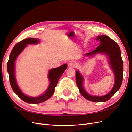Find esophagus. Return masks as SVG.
Listing matches in <instances>:
<instances>
[{
  "instance_id": "obj_1",
  "label": "esophagus",
  "mask_w": 132,
  "mask_h": 132,
  "mask_svg": "<svg viewBox=\"0 0 132 132\" xmlns=\"http://www.w3.org/2000/svg\"><path fill=\"white\" fill-rule=\"evenodd\" d=\"M76 63L75 62V61L72 60V61H69V67H74L76 66Z\"/></svg>"
}]
</instances>
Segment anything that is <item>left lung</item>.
Instances as JSON below:
<instances>
[{
	"mask_svg": "<svg viewBox=\"0 0 132 132\" xmlns=\"http://www.w3.org/2000/svg\"><path fill=\"white\" fill-rule=\"evenodd\" d=\"M96 40H99V45L95 50L90 53L85 54L86 56H92L96 53H104L107 55L110 65L115 74V85L110 93L103 96H94L89 95L83 87L84 78L78 71L76 72V81L80 93L87 100L94 102H106L112 97L120 87L123 78V61H122L120 48L115 41L107 36H98Z\"/></svg>",
	"mask_w": 132,
	"mask_h": 132,
	"instance_id": "1",
	"label": "left lung"
}]
</instances>
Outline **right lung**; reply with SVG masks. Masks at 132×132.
<instances>
[{"instance_id":"obj_1","label":"right lung","mask_w":132,"mask_h":132,"mask_svg":"<svg viewBox=\"0 0 132 132\" xmlns=\"http://www.w3.org/2000/svg\"><path fill=\"white\" fill-rule=\"evenodd\" d=\"M39 42V40L38 39L28 38L17 43L11 51L7 63V71L12 89L19 98L28 103H40L50 98L55 92V87L57 85L59 79L60 78L67 67V64H64L57 68L50 69L48 76L50 84L48 89L42 95L38 97H30V96L25 95L20 89L16 82L15 73H14V69H14V63L17 56L26 47V45L29 44H37Z\"/></svg>"}]
</instances>
